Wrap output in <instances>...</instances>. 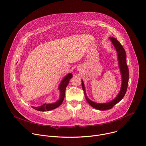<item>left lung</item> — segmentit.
I'll list each match as a JSON object with an SVG mask.
<instances>
[{
	"label": "left lung",
	"mask_w": 146,
	"mask_h": 146,
	"mask_svg": "<svg viewBox=\"0 0 146 146\" xmlns=\"http://www.w3.org/2000/svg\"><path fill=\"white\" fill-rule=\"evenodd\" d=\"M109 39L110 40V41H111L112 44H113L114 46L116 49L117 56H118L119 68L120 69V72L122 77L121 88L118 96L114 100H113L112 101L109 102L100 104V103H96L95 102H93L88 97L86 93L84 81L83 80H81L82 89L84 92L85 97L88 103L90 105H91V106H92L93 108L102 111L111 109L115 105H116L117 103H118L119 101H121L122 100V98L124 97L126 93L127 86L129 84V68L126 62V52L123 47L122 46V45L117 40V38L112 37H109Z\"/></svg>",
	"instance_id": "8db88e82"
}]
</instances>
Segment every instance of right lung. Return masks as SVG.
I'll return each mask as SVG.
<instances>
[{"label": "right lung", "instance_id": "right-lung-1", "mask_svg": "<svg viewBox=\"0 0 146 146\" xmlns=\"http://www.w3.org/2000/svg\"><path fill=\"white\" fill-rule=\"evenodd\" d=\"M72 77H73V75L72 73H68L66 76L64 77V78L61 81L58 86V90H60V98L58 100H57L56 102L52 104L45 103L40 106H37V107L32 106V108L40 111H48L60 106L64 101L65 94L66 88L68 85L70 80L72 78Z\"/></svg>", "mask_w": 146, "mask_h": 146}]
</instances>
